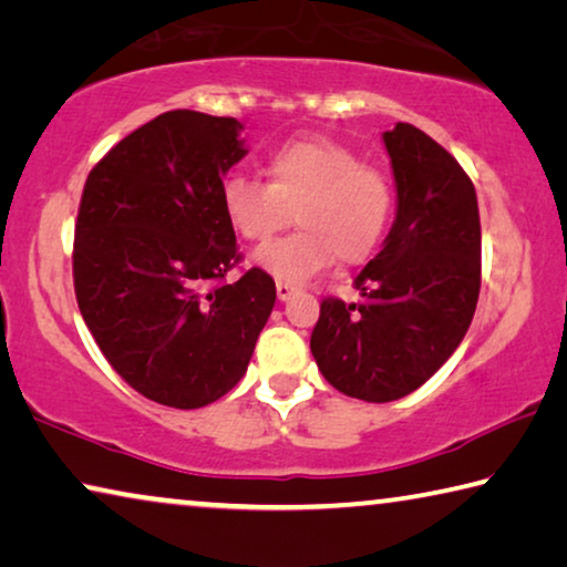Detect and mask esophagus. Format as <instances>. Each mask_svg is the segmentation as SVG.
I'll list each match as a JSON object with an SVG mask.
<instances>
[{"mask_svg":"<svg viewBox=\"0 0 567 567\" xmlns=\"http://www.w3.org/2000/svg\"><path fill=\"white\" fill-rule=\"evenodd\" d=\"M296 291H299V289H296L293 284H289V281H276V293H278V299H281V301H289Z\"/></svg>","mask_w":567,"mask_h":567,"instance_id":"34e87169","label":"esophagus"}]
</instances>
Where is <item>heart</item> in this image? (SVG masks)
<instances>
[{
    "mask_svg": "<svg viewBox=\"0 0 567 567\" xmlns=\"http://www.w3.org/2000/svg\"><path fill=\"white\" fill-rule=\"evenodd\" d=\"M268 183L230 175L223 213L240 238L264 244L296 216L301 230L256 250L254 261L281 281H306L341 258H364L384 238L394 193L386 175L329 137H299L266 157Z\"/></svg>",
    "mask_w": 567,
    "mask_h": 567,
    "instance_id": "obj_1",
    "label": "heart"
}]
</instances>
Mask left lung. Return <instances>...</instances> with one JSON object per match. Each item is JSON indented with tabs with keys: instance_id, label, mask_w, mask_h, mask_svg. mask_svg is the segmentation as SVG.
Wrapping results in <instances>:
<instances>
[{
	"instance_id": "left-lung-1",
	"label": "left lung",
	"mask_w": 567,
	"mask_h": 567,
	"mask_svg": "<svg viewBox=\"0 0 567 567\" xmlns=\"http://www.w3.org/2000/svg\"><path fill=\"white\" fill-rule=\"evenodd\" d=\"M382 141L396 188L392 230L354 278L364 301L323 299L311 333L323 379L364 402L420 389L462 344L480 296L475 185L420 127L396 123Z\"/></svg>"
}]
</instances>
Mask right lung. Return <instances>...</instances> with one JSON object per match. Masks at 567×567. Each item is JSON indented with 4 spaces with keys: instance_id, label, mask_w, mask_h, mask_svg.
Masks as SVG:
<instances>
[{
    "instance_id": "add662e5",
    "label": "right lung",
    "mask_w": 567,
    "mask_h": 567,
    "mask_svg": "<svg viewBox=\"0 0 567 567\" xmlns=\"http://www.w3.org/2000/svg\"><path fill=\"white\" fill-rule=\"evenodd\" d=\"M244 125L171 110L90 171L74 226V296L125 382L175 410L216 402L246 374L276 303L261 268L240 261L223 213L226 175L246 157Z\"/></svg>"
}]
</instances>
